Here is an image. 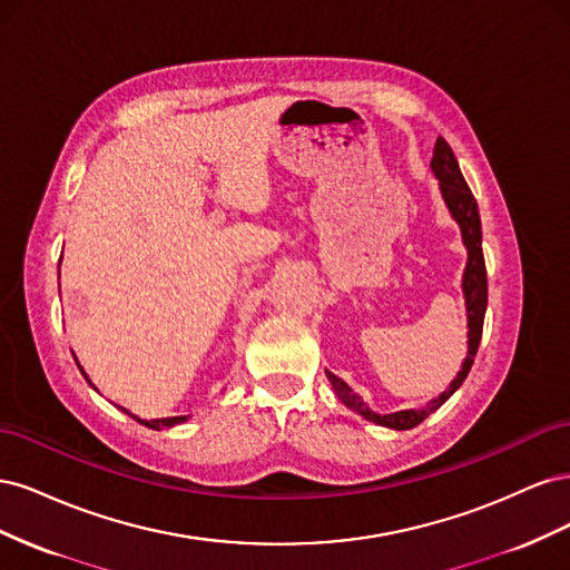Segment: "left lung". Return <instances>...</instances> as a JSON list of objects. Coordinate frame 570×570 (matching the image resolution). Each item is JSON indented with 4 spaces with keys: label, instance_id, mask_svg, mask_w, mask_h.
Wrapping results in <instances>:
<instances>
[{
    "label": "left lung",
    "instance_id": "left-lung-1",
    "mask_svg": "<svg viewBox=\"0 0 570 570\" xmlns=\"http://www.w3.org/2000/svg\"><path fill=\"white\" fill-rule=\"evenodd\" d=\"M430 168H433L435 178L440 180V193L442 199L450 209L452 218L459 223L461 239L469 258H465V268H463V278H461V289H463V302H465V327H469V352H465V358L461 361V368L456 373L454 381L450 383L440 396L430 400L423 409H404V411H394V413H375L361 396L342 381V377L333 375L331 371H325L327 381H331L337 400L356 411L358 416H364L366 421L383 425L390 430H411L419 423H423L430 413L438 411L450 396L461 387V383L469 375L473 358L478 352V344L482 337V321H485L488 312V271H485V256H482V226H480V214H478V202L473 193L465 185L459 161L454 157L452 147L446 145L442 137H438L435 151H433V161H430Z\"/></svg>",
    "mask_w": 570,
    "mask_h": 570
}]
</instances>
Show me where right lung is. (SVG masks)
<instances>
[{
	"instance_id": "right-lung-1",
	"label": "right lung",
	"mask_w": 570,
	"mask_h": 570,
	"mask_svg": "<svg viewBox=\"0 0 570 570\" xmlns=\"http://www.w3.org/2000/svg\"><path fill=\"white\" fill-rule=\"evenodd\" d=\"M76 364H78V358H76ZM78 368H80V373L85 375V381H88L90 385H92V381H90V377H88V373H85L82 371V366L78 364ZM95 387V385H92ZM97 390V387H95ZM120 411H124V413H128V416L130 419H135L137 423H140V425H145V428H151V430H166V428H174V425H180V423H185L189 416H168V419H151V421H147V419H137L135 416V413H130L128 409H124V406H118Z\"/></svg>"
}]
</instances>
